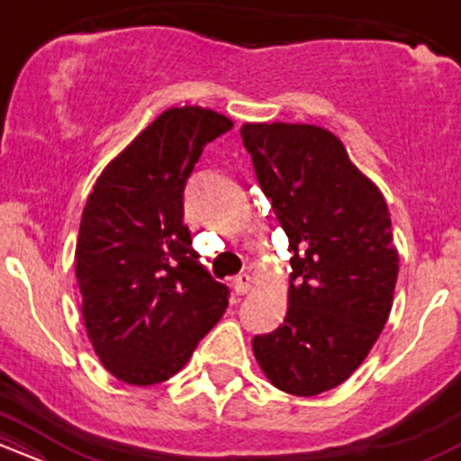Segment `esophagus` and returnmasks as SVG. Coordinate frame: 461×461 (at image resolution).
<instances>
[{"label": "esophagus", "mask_w": 461, "mask_h": 461, "mask_svg": "<svg viewBox=\"0 0 461 461\" xmlns=\"http://www.w3.org/2000/svg\"><path fill=\"white\" fill-rule=\"evenodd\" d=\"M234 293L238 294V297H240V294H247L249 293V288H251V277H249L247 273H242V275H238V277L234 279Z\"/></svg>", "instance_id": "obj_1"}]
</instances>
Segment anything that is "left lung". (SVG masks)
<instances>
[{"label": "left lung", "mask_w": 461, "mask_h": 461, "mask_svg": "<svg viewBox=\"0 0 461 461\" xmlns=\"http://www.w3.org/2000/svg\"><path fill=\"white\" fill-rule=\"evenodd\" d=\"M240 136L293 253L285 319L253 353L279 390L321 394L351 377L388 321L399 275L388 205L331 131L247 123Z\"/></svg>", "instance_id": "left-lung-1"}]
</instances>
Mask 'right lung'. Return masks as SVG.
<instances>
[{"instance_id": "obj_1", "label": "right lung", "mask_w": 461, "mask_h": 461, "mask_svg": "<svg viewBox=\"0 0 461 461\" xmlns=\"http://www.w3.org/2000/svg\"><path fill=\"white\" fill-rule=\"evenodd\" d=\"M234 128L208 108L162 113L99 176L76 249L95 353L131 385L167 382L230 303L193 249L184 188L208 142Z\"/></svg>"}]
</instances>
